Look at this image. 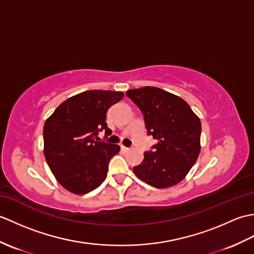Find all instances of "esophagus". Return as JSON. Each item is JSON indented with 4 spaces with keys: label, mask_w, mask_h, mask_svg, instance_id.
<instances>
[{
    "label": "esophagus",
    "mask_w": 254,
    "mask_h": 254,
    "mask_svg": "<svg viewBox=\"0 0 254 254\" xmlns=\"http://www.w3.org/2000/svg\"><path fill=\"white\" fill-rule=\"evenodd\" d=\"M121 149L123 150V152H128V150H131V148H128V147L123 146V145H121Z\"/></svg>",
    "instance_id": "34e87169"
}]
</instances>
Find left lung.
Listing matches in <instances>:
<instances>
[{
  "label": "left lung",
  "instance_id": "1",
  "mask_svg": "<svg viewBox=\"0 0 254 254\" xmlns=\"http://www.w3.org/2000/svg\"><path fill=\"white\" fill-rule=\"evenodd\" d=\"M127 96L143 112L148 134L157 139L155 152L144 153L134 167L137 178L165 189L185 179L201 150V120L188 102L157 87L130 89Z\"/></svg>",
  "mask_w": 254,
  "mask_h": 254
}]
</instances>
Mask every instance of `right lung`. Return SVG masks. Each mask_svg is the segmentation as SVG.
Listing matches in <instances>:
<instances>
[{
	"instance_id": "obj_1",
	"label": "right lung",
	"mask_w": 254,
	"mask_h": 254,
	"mask_svg": "<svg viewBox=\"0 0 254 254\" xmlns=\"http://www.w3.org/2000/svg\"><path fill=\"white\" fill-rule=\"evenodd\" d=\"M124 94L87 90L63 101L44 127V153L57 181L74 194H86L105 181L108 164L120 152L116 144L97 142V134L111 132L107 111Z\"/></svg>"
}]
</instances>
